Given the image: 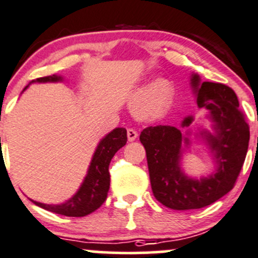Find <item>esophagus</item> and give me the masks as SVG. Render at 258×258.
Listing matches in <instances>:
<instances>
[{
	"label": "esophagus",
	"mask_w": 258,
	"mask_h": 258,
	"mask_svg": "<svg viewBox=\"0 0 258 258\" xmlns=\"http://www.w3.org/2000/svg\"><path fill=\"white\" fill-rule=\"evenodd\" d=\"M137 136H139V134H137V132L135 131L134 128H128V130H127V137H128V141L130 142L135 141V140L137 139Z\"/></svg>",
	"instance_id": "1"
}]
</instances>
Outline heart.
I'll return each instance as SVG.
<instances>
[{
	"label": "heart",
	"mask_w": 258,
	"mask_h": 258,
	"mask_svg": "<svg viewBox=\"0 0 258 258\" xmlns=\"http://www.w3.org/2000/svg\"><path fill=\"white\" fill-rule=\"evenodd\" d=\"M173 86L166 79H157L146 87H139L130 98V107L144 119H157L172 102Z\"/></svg>",
	"instance_id": "heart-1"
}]
</instances>
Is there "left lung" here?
<instances>
[{
  "instance_id": "left-lung-1",
  "label": "left lung",
  "mask_w": 258,
  "mask_h": 258,
  "mask_svg": "<svg viewBox=\"0 0 258 258\" xmlns=\"http://www.w3.org/2000/svg\"><path fill=\"white\" fill-rule=\"evenodd\" d=\"M192 93L199 108L207 111L211 131L205 127L189 130L194 114L182 119L180 128L158 124L145 128L140 135L147 156L148 172L153 196L163 206L172 210H196L213 204L233 188L246 158L249 141L248 124L238 110L235 91L222 83L202 82L192 72ZM209 150L214 170L209 175L195 178L187 175L181 166L191 137Z\"/></svg>"
}]
</instances>
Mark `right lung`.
Returning <instances> with one entry per match:
<instances>
[{
	"label": "right lung",
	"instance_id": "add662e5",
	"mask_svg": "<svg viewBox=\"0 0 258 258\" xmlns=\"http://www.w3.org/2000/svg\"><path fill=\"white\" fill-rule=\"evenodd\" d=\"M64 77L61 75H52V76L41 77L32 83H56L63 82ZM28 85V86H30ZM26 86L25 90H27ZM127 142V131L123 127H116L112 131L108 132L103 136L97 144L92 158H91L90 166L87 168L85 178L79 187L75 195L70 197L67 201L58 205L42 204V202L31 200L36 206L51 211V212L58 213V215L69 216V217H83L93 211H96L107 199L108 189H110V172L108 166L114 153L123 147Z\"/></svg>",
	"mask_w": 258,
	"mask_h": 258
}]
</instances>
